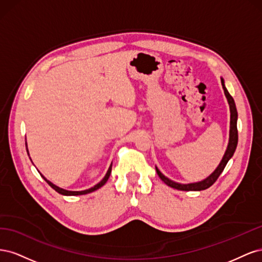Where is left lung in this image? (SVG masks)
<instances>
[{"label": "left lung", "mask_w": 262, "mask_h": 262, "mask_svg": "<svg viewBox=\"0 0 262 262\" xmlns=\"http://www.w3.org/2000/svg\"><path fill=\"white\" fill-rule=\"evenodd\" d=\"M221 82H222V86H223V90H224V94L227 98L228 101V105H229V110H231V126H229V141H228V145L227 148L225 150V154L222 158V161L220 163V165L216 167V169L214 170L211 175L205 178L202 181L199 182H193V184H178V182H175L170 180L169 178H167L166 176H164L163 173L160 171L157 167L156 168V172L157 175L160 176V178L165 182L166 185L173 188V189H177V190H182V191H201V190H205L210 188L214 182L217 180V178L220 177V175L222 173V171L224 170L225 166L227 164V162L231 160L232 156L235 153V149L237 146V142H238V131H237V109L235 106V101L233 99V97L229 95L228 91L226 90L225 84H224V80L223 78H221Z\"/></svg>", "instance_id": "8db88e82"}]
</instances>
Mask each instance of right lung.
Wrapping results in <instances>:
<instances>
[{"label": "right lung", "mask_w": 262, "mask_h": 262, "mask_svg": "<svg viewBox=\"0 0 262 262\" xmlns=\"http://www.w3.org/2000/svg\"><path fill=\"white\" fill-rule=\"evenodd\" d=\"M27 153H28V150H27ZM29 155V154H28ZM112 166H113V163H112V165H110V167L108 168V171H107V173L105 175V177L102 178V180L101 181H99L97 185H95L94 187H92V188H90V189H87V190H83V191H69V190H66V189H62V188H60V187H58V186H55V185H53L51 181H49L48 179L47 178H45V176H42L41 173V177L47 181V184H48L52 189H54L55 191L57 192H59L60 194H63V195H81V194H86V193H90V192H93V191H95V190H97V189H99L100 187H102L104 186L106 182H107V180H108V178H109V176H110V172H112Z\"/></svg>", "instance_id": "obj_1"}]
</instances>
